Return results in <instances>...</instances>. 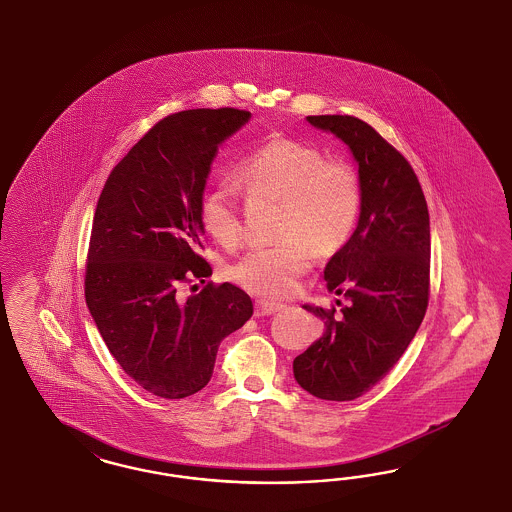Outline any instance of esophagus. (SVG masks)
I'll return each mask as SVG.
<instances>
[{"mask_svg": "<svg viewBox=\"0 0 512 512\" xmlns=\"http://www.w3.org/2000/svg\"><path fill=\"white\" fill-rule=\"evenodd\" d=\"M285 306L278 304V302H268V300H257L255 302V315L257 317H264V315H274L278 311L283 310Z\"/></svg>", "mask_w": 512, "mask_h": 512, "instance_id": "obj_1", "label": "esophagus"}]
</instances>
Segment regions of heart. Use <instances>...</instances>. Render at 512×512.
<instances>
[{"label":"heart","instance_id":"obj_1","mask_svg":"<svg viewBox=\"0 0 512 512\" xmlns=\"http://www.w3.org/2000/svg\"><path fill=\"white\" fill-rule=\"evenodd\" d=\"M251 197L281 202L279 238L272 248L248 251L231 266V278L249 293L285 296L295 291L317 255H330L347 242L357 225L360 186L353 169L302 142L272 139L240 169ZM204 231L225 248L242 238V219L233 187H208L199 204Z\"/></svg>","mask_w":512,"mask_h":512}]
</instances>
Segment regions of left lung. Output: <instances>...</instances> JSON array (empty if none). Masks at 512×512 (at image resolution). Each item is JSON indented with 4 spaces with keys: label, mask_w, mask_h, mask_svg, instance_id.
Instances as JSON below:
<instances>
[{
    "label": "left lung",
    "mask_w": 512,
    "mask_h": 512,
    "mask_svg": "<svg viewBox=\"0 0 512 512\" xmlns=\"http://www.w3.org/2000/svg\"><path fill=\"white\" fill-rule=\"evenodd\" d=\"M343 140L358 165L357 229L326 263V287L341 306L304 310L325 332L295 358L296 383L313 396L349 402L368 392L415 338L430 295V216L407 159L355 116H308Z\"/></svg>",
    "instance_id": "1"
}]
</instances>
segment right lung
Segmentation results:
<instances>
[{
  "mask_svg": "<svg viewBox=\"0 0 512 512\" xmlns=\"http://www.w3.org/2000/svg\"><path fill=\"white\" fill-rule=\"evenodd\" d=\"M249 118L238 109L163 118L112 169L97 201L86 304L122 370L159 398L206 387L219 343L253 315L233 283L180 295L182 283L212 276L199 255V204L219 146Z\"/></svg>",
  "mask_w": 512,
  "mask_h": 512,
  "instance_id": "obj_1",
  "label": "right lung"
}]
</instances>
